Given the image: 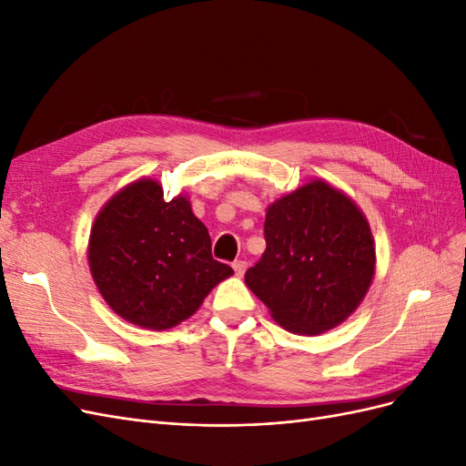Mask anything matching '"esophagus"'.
<instances>
[{"label":"esophagus","instance_id":"obj_1","mask_svg":"<svg viewBox=\"0 0 466 466\" xmlns=\"http://www.w3.org/2000/svg\"><path fill=\"white\" fill-rule=\"evenodd\" d=\"M233 270L237 276H243L245 270H247V262L245 260H235L233 262Z\"/></svg>","mask_w":466,"mask_h":466}]
</instances>
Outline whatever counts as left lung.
I'll return each instance as SVG.
<instances>
[{"label":"left lung","instance_id":"1","mask_svg":"<svg viewBox=\"0 0 466 466\" xmlns=\"http://www.w3.org/2000/svg\"><path fill=\"white\" fill-rule=\"evenodd\" d=\"M264 238V255L248 268L245 281L291 332L334 329L356 311L371 286L370 223L327 182H309L268 208Z\"/></svg>","mask_w":466,"mask_h":466}]
</instances>
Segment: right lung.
Masks as SVG:
<instances>
[{
	"label": "right lung",
	"mask_w": 466,
	"mask_h": 466,
	"mask_svg": "<svg viewBox=\"0 0 466 466\" xmlns=\"http://www.w3.org/2000/svg\"><path fill=\"white\" fill-rule=\"evenodd\" d=\"M89 268L112 311L137 327L173 329L198 311L233 268L211 257L206 225L190 202H165L157 180L126 187L98 211Z\"/></svg>",
	"instance_id": "add662e5"
}]
</instances>
